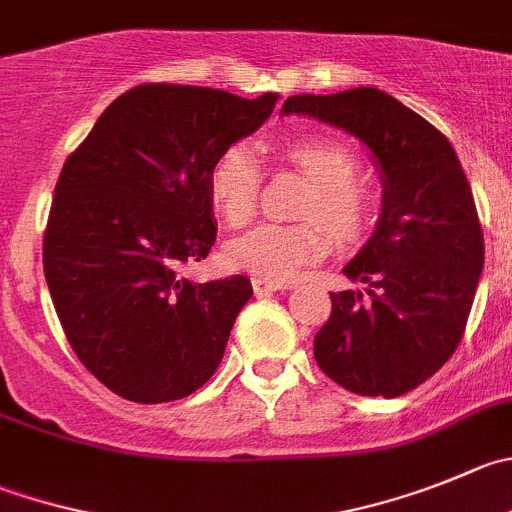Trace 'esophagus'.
I'll return each mask as SVG.
<instances>
[{"label":"esophagus","instance_id":"34e87169","mask_svg":"<svg viewBox=\"0 0 512 512\" xmlns=\"http://www.w3.org/2000/svg\"><path fill=\"white\" fill-rule=\"evenodd\" d=\"M251 284H253V291H256V294H259V296H264V294H274V291H284V289H291V286L286 284V281L259 279V276H253V279H251Z\"/></svg>","mask_w":512,"mask_h":512}]
</instances>
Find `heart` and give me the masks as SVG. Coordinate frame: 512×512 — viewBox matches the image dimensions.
<instances>
[{
    "label": "heart",
    "mask_w": 512,
    "mask_h": 512,
    "mask_svg": "<svg viewBox=\"0 0 512 512\" xmlns=\"http://www.w3.org/2000/svg\"><path fill=\"white\" fill-rule=\"evenodd\" d=\"M284 158L311 180L299 223H259L226 246L233 269L259 279L286 281L301 269L324 261L334 238L357 246L372 236L379 221V203L359 183L362 163L347 143L329 135H309L284 145ZM261 168L246 145H228L208 170V198L223 223L243 226L256 213Z\"/></svg>",
    "instance_id": "b5f03b06"
}]
</instances>
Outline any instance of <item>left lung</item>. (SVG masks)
<instances>
[{"label":"left lung","mask_w":512,"mask_h":512,"mask_svg":"<svg viewBox=\"0 0 512 512\" xmlns=\"http://www.w3.org/2000/svg\"><path fill=\"white\" fill-rule=\"evenodd\" d=\"M284 113L349 130L382 165V218L344 266L367 294H332L314 357L349 392L399 397L452 357L478 291L485 243L465 170L435 125L374 87L294 95Z\"/></svg>","instance_id":"left-lung-1"}]
</instances>
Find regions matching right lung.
I'll return each instance as SVG.
<instances>
[{
    "instance_id": "add662e5",
    "label": "right lung",
    "mask_w": 512,
    "mask_h": 512,
    "mask_svg": "<svg viewBox=\"0 0 512 512\" xmlns=\"http://www.w3.org/2000/svg\"><path fill=\"white\" fill-rule=\"evenodd\" d=\"M276 97L135 85L62 165L42 241L52 304L87 372L130 402L188 397L221 364L251 281L196 284L178 269L216 241L213 160L261 128Z\"/></svg>"
}]
</instances>
